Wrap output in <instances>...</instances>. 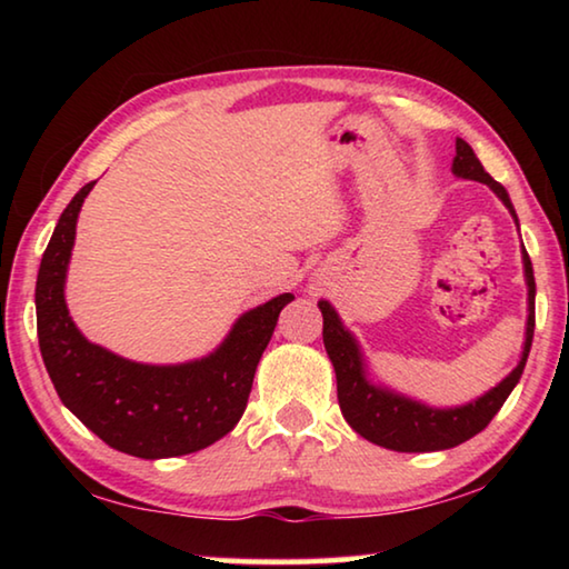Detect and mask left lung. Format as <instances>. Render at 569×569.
Here are the masks:
<instances>
[{
	"instance_id": "8db88e82",
	"label": "left lung",
	"mask_w": 569,
	"mask_h": 569,
	"mask_svg": "<svg viewBox=\"0 0 569 569\" xmlns=\"http://www.w3.org/2000/svg\"><path fill=\"white\" fill-rule=\"evenodd\" d=\"M451 170H455V176L459 178L487 182V186L497 192L499 200L509 208V213L515 216L512 200H509L507 190L481 168L475 150H471L461 138H457V158ZM522 261L529 288V316L522 361L517 363V369L509 373L499 387L487 391L485 397H479L477 401L467 403V407L457 409H429L419 401L403 399L399 393L379 389L366 381L361 351L359 346H356L353 336L343 329L333 306L329 301H319V308L323 313V346L336 371L339 407L343 419L351 423L356 435H361L363 439L373 441V445L393 451H439L457 447L461 441L479 435V431L495 419V413L502 409V403L517 387L519 377H522L529 346H532L535 336V273L527 250H522Z\"/></svg>"
}]
</instances>
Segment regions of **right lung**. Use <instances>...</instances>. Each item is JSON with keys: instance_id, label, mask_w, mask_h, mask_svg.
Returning <instances> with one entry per match:
<instances>
[{"instance_id": "right-lung-1", "label": "right lung", "mask_w": 569, "mask_h": 569, "mask_svg": "<svg viewBox=\"0 0 569 569\" xmlns=\"http://www.w3.org/2000/svg\"><path fill=\"white\" fill-rule=\"evenodd\" d=\"M88 182L62 210L37 273V336L57 393L104 445L140 459L206 449L243 417L256 366L271 341L278 313L293 293L240 316L218 349L200 361L148 366L114 356L77 331L64 303V276Z\"/></svg>"}]
</instances>
